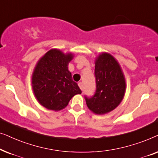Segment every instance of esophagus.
I'll use <instances>...</instances> for the list:
<instances>
[{
    "instance_id": "obj_1",
    "label": "esophagus",
    "mask_w": 158,
    "mask_h": 158,
    "mask_svg": "<svg viewBox=\"0 0 158 158\" xmlns=\"http://www.w3.org/2000/svg\"><path fill=\"white\" fill-rule=\"evenodd\" d=\"M78 85H79V88H80V89H81V91H82V90H83V84L81 82H79V84H78Z\"/></svg>"
}]
</instances>
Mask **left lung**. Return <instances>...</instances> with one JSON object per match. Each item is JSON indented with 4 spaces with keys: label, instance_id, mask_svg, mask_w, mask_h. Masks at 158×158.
<instances>
[{
    "label": "left lung",
    "instance_id": "1",
    "mask_svg": "<svg viewBox=\"0 0 158 158\" xmlns=\"http://www.w3.org/2000/svg\"><path fill=\"white\" fill-rule=\"evenodd\" d=\"M94 63L96 91L92 97L85 98L90 110L102 115L121 103L125 94L126 81L119 64L110 54L102 52Z\"/></svg>",
    "mask_w": 158,
    "mask_h": 158
}]
</instances>
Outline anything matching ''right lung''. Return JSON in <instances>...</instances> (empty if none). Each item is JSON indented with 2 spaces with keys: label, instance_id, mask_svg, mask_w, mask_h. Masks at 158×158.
Wrapping results in <instances>:
<instances>
[{
  "label": "right lung",
  "instance_id": "right-lung-1",
  "mask_svg": "<svg viewBox=\"0 0 158 158\" xmlns=\"http://www.w3.org/2000/svg\"><path fill=\"white\" fill-rule=\"evenodd\" d=\"M73 58L71 52L65 54L60 50L51 49L35 66L31 77L34 94L39 103L48 110H62L73 96L81 93L68 69Z\"/></svg>",
  "mask_w": 158,
  "mask_h": 158
}]
</instances>
